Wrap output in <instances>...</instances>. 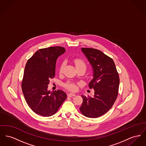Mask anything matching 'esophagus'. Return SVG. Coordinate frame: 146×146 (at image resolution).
<instances>
[{"instance_id":"esophagus-1","label":"esophagus","mask_w":146,"mask_h":146,"mask_svg":"<svg viewBox=\"0 0 146 146\" xmlns=\"http://www.w3.org/2000/svg\"><path fill=\"white\" fill-rule=\"evenodd\" d=\"M76 95L74 94H72V93H69L68 94V97H73V96H75Z\"/></svg>"}]
</instances>
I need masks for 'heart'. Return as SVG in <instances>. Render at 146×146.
I'll list each match as a JSON object with an SVG mask.
<instances>
[{
	"label": "heart",
	"instance_id": "obj_1",
	"mask_svg": "<svg viewBox=\"0 0 146 146\" xmlns=\"http://www.w3.org/2000/svg\"><path fill=\"white\" fill-rule=\"evenodd\" d=\"M74 62H75V65H76V68L80 67V66H83V67L86 68L85 63L82 60H81V59H78H78H76V60H75ZM64 67V66L63 64L60 66V72H61L63 71ZM65 86L67 88L68 90H69L72 91H76V89H77L76 85L74 84V83H71V82L67 83L65 85Z\"/></svg>",
	"mask_w": 146,
	"mask_h": 146
}]
</instances>
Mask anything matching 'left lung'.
Segmentation results:
<instances>
[{
	"instance_id": "8db88e82",
	"label": "left lung",
	"mask_w": 146,
	"mask_h": 146,
	"mask_svg": "<svg viewBox=\"0 0 146 146\" xmlns=\"http://www.w3.org/2000/svg\"><path fill=\"white\" fill-rule=\"evenodd\" d=\"M93 70V78L88 86L94 88L93 96L81 95L83 102L80 108L85 116H102L112 107L116 100L119 78L113 60L102 51L92 48H81Z\"/></svg>"
}]
</instances>
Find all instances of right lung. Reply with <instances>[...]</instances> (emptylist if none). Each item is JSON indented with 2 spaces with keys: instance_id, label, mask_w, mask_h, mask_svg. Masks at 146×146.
<instances>
[{
  "instance_id": "obj_1",
  "label": "right lung",
  "mask_w": 146,
  "mask_h": 146,
  "mask_svg": "<svg viewBox=\"0 0 146 146\" xmlns=\"http://www.w3.org/2000/svg\"><path fill=\"white\" fill-rule=\"evenodd\" d=\"M65 52L61 46L40 49L26 64L21 84L23 93L30 108L42 116L54 115L67 97L61 90L51 92L48 89L50 80L55 75L56 60Z\"/></svg>"
}]
</instances>
